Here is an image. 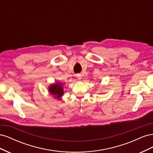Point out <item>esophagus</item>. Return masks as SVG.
<instances>
[{
  "mask_svg": "<svg viewBox=\"0 0 153 153\" xmlns=\"http://www.w3.org/2000/svg\"><path fill=\"white\" fill-rule=\"evenodd\" d=\"M76 77H77V79L78 80H80L81 79H82V75H80V74H76Z\"/></svg>",
  "mask_w": 153,
  "mask_h": 153,
  "instance_id": "34e87169",
  "label": "esophagus"
}]
</instances>
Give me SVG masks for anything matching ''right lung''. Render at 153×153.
Returning a JSON list of instances; mask_svg holds the SVG:
<instances>
[{"label": "right lung", "mask_w": 153, "mask_h": 153, "mask_svg": "<svg viewBox=\"0 0 153 153\" xmlns=\"http://www.w3.org/2000/svg\"><path fill=\"white\" fill-rule=\"evenodd\" d=\"M64 84L60 82L53 83L48 87V92L50 95L53 96V98L56 100H61V97L63 96L64 92Z\"/></svg>", "instance_id": "obj_1"}]
</instances>
